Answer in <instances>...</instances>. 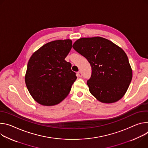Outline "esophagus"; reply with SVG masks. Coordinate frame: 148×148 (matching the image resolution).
Here are the masks:
<instances>
[{
    "mask_svg": "<svg viewBox=\"0 0 148 148\" xmlns=\"http://www.w3.org/2000/svg\"><path fill=\"white\" fill-rule=\"evenodd\" d=\"M77 76H78L79 77H82V72H81L80 71H79L77 72Z\"/></svg>",
    "mask_w": 148,
    "mask_h": 148,
    "instance_id": "34e87169",
    "label": "esophagus"
}]
</instances>
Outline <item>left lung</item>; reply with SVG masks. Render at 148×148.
I'll list each match as a JSON object with an SVG mask.
<instances>
[{
    "mask_svg": "<svg viewBox=\"0 0 148 148\" xmlns=\"http://www.w3.org/2000/svg\"><path fill=\"white\" fill-rule=\"evenodd\" d=\"M72 47L90 64L92 75L87 80L90 93L102 103L120 100L132 79V68L123 49L99 36L79 39Z\"/></svg>",
    "mask_w": 148,
    "mask_h": 148,
    "instance_id": "obj_1",
    "label": "left lung"
}]
</instances>
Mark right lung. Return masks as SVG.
Here are the masks:
<instances>
[{"instance_id":"right-lung-1","label":"right lung","mask_w":148,"mask_h":148,"mask_svg":"<svg viewBox=\"0 0 148 148\" xmlns=\"http://www.w3.org/2000/svg\"><path fill=\"white\" fill-rule=\"evenodd\" d=\"M71 39L57 40L40 47L29 60L25 83L38 103L53 106L61 102L70 92L77 79L72 64L64 60L71 50Z\"/></svg>"}]
</instances>
